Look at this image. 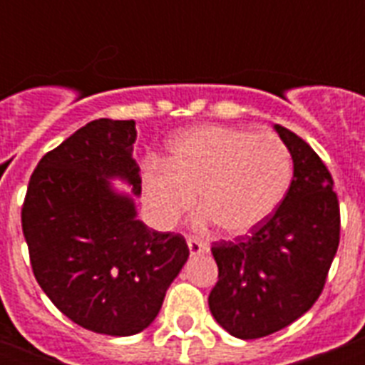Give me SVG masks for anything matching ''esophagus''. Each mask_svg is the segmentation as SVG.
I'll use <instances>...</instances> for the list:
<instances>
[{
  "label": "esophagus",
  "mask_w": 365,
  "mask_h": 365,
  "mask_svg": "<svg viewBox=\"0 0 365 365\" xmlns=\"http://www.w3.org/2000/svg\"><path fill=\"white\" fill-rule=\"evenodd\" d=\"M188 248L192 256H199V254H205L208 250V245L199 237H188Z\"/></svg>",
  "instance_id": "1"
}]
</instances>
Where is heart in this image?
Masks as SVG:
<instances>
[{"mask_svg": "<svg viewBox=\"0 0 365 365\" xmlns=\"http://www.w3.org/2000/svg\"><path fill=\"white\" fill-rule=\"evenodd\" d=\"M291 177V151L278 135L199 125L172 138L164 163L146 168L144 201L153 221L168 228L192 210L197 193L201 225L245 235L276 212Z\"/></svg>", "mask_w": 365, "mask_h": 365, "instance_id": "b5f03b06", "label": "heart"}]
</instances>
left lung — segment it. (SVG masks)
Here are the masks:
<instances>
[{
  "label": "left lung",
  "mask_w": 365,
  "mask_h": 365,
  "mask_svg": "<svg viewBox=\"0 0 365 365\" xmlns=\"http://www.w3.org/2000/svg\"><path fill=\"white\" fill-rule=\"evenodd\" d=\"M274 130L292 157L285 199L248 235L212 245L219 282L208 307L241 340L269 336L305 314L324 289L340 241L333 177L303 138L279 124Z\"/></svg>",
  "instance_id": "1"
}]
</instances>
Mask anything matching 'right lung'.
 Returning <instances> with one entry per match:
<instances>
[{
  "label": "right lung",
  "mask_w": 365,
  "mask_h": 365,
  "mask_svg": "<svg viewBox=\"0 0 365 365\" xmlns=\"http://www.w3.org/2000/svg\"><path fill=\"white\" fill-rule=\"evenodd\" d=\"M135 140L133 120L86 124L41 157L21 210L45 294L74 324L109 336L144 331L190 256L182 235L137 217ZM115 180L128 192L115 189Z\"/></svg>",
  "instance_id": "right-lung-1"
}]
</instances>
